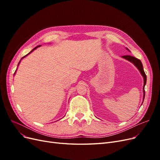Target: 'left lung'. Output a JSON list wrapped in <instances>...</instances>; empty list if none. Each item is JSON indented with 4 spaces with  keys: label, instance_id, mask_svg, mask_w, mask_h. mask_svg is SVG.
<instances>
[{
    "label": "left lung",
    "instance_id": "left-lung-1",
    "mask_svg": "<svg viewBox=\"0 0 160 160\" xmlns=\"http://www.w3.org/2000/svg\"><path fill=\"white\" fill-rule=\"evenodd\" d=\"M128 50H129L128 49H127ZM122 57L123 59H126L130 62H132V63L134 64V65L137 67L138 69V70L141 72V74L142 75L143 77V80H144V85H143V100L145 98V90H144V88H145V85L146 84V81H147V77L146 73H145L143 68V65L141 61L139 59H137V58H135L134 57L132 56H130V55H125V56H122Z\"/></svg>",
    "mask_w": 160,
    "mask_h": 160
}]
</instances>
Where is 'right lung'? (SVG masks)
Wrapping results in <instances>:
<instances>
[{"label": "right lung", "mask_w": 160, "mask_h": 160, "mask_svg": "<svg viewBox=\"0 0 160 160\" xmlns=\"http://www.w3.org/2000/svg\"><path fill=\"white\" fill-rule=\"evenodd\" d=\"M41 47V45H38V46H37V47H35V48H34V49H32V51H31V52H28V54H27V55H25V56H24V57H22V59H23V58H24V57H26V56H27V55H28V54H30V53H31V52H32V51H34V50H35V49H37V48H38V47ZM20 61H19V62H18V64H19V63H20Z\"/></svg>", "instance_id": "add662e5"}]
</instances>
